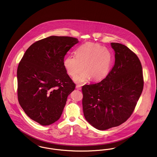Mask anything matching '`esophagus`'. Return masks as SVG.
I'll return each mask as SVG.
<instances>
[{"label": "esophagus", "mask_w": 157, "mask_h": 157, "mask_svg": "<svg viewBox=\"0 0 157 157\" xmlns=\"http://www.w3.org/2000/svg\"><path fill=\"white\" fill-rule=\"evenodd\" d=\"M75 88L77 89V90H80L82 89V87H81L80 85H79V84H77V85H76V87H75Z\"/></svg>", "instance_id": "34e87169"}]
</instances>
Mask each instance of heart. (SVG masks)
<instances>
[{
  "mask_svg": "<svg viewBox=\"0 0 157 157\" xmlns=\"http://www.w3.org/2000/svg\"><path fill=\"white\" fill-rule=\"evenodd\" d=\"M76 55L67 56L63 61L64 67L67 73L78 83L89 81L90 77L95 81L100 80L108 75L111 61L112 55L107 48L99 44L87 42L78 48Z\"/></svg>",
  "mask_w": 157,
  "mask_h": 157,
  "instance_id": "heart-1",
  "label": "heart"
}]
</instances>
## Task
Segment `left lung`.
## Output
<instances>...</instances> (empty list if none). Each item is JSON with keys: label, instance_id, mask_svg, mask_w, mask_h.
I'll list each match as a JSON object with an SVG mask.
<instances>
[{"label": "left lung", "instance_id": "8db88e82", "mask_svg": "<svg viewBox=\"0 0 157 157\" xmlns=\"http://www.w3.org/2000/svg\"><path fill=\"white\" fill-rule=\"evenodd\" d=\"M115 63L108 75L99 82L82 87V109L92 126L105 130L119 126L132 114L144 87L140 59L129 48L111 43Z\"/></svg>", "mask_w": 157, "mask_h": 157}]
</instances>
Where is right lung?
<instances>
[{
  "label": "right lung",
  "mask_w": 157,
  "mask_h": 157,
  "mask_svg": "<svg viewBox=\"0 0 157 157\" xmlns=\"http://www.w3.org/2000/svg\"><path fill=\"white\" fill-rule=\"evenodd\" d=\"M78 43L71 37H48L32 44L19 64L18 101L27 116L42 125L60 118L67 97L75 89L63 61Z\"/></svg>",
  "instance_id": "obj_1"
}]
</instances>
